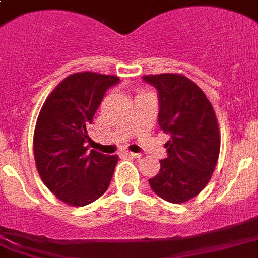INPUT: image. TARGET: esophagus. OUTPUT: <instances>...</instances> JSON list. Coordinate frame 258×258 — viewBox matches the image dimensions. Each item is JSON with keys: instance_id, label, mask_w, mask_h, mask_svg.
I'll return each mask as SVG.
<instances>
[{"instance_id": "obj_1", "label": "esophagus", "mask_w": 258, "mask_h": 258, "mask_svg": "<svg viewBox=\"0 0 258 258\" xmlns=\"http://www.w3.org/2000/svg\"><path fill=\"white\" fill-rule=\"evenodd\" d=\"M122 154L126 155V157H132V158H140L141 154H139V153H132V152H128V150H123L122 152Z\"/></svg>"}]
</instances>
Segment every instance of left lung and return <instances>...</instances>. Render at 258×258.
<instances>
[{"instance_id": "left-lung-1", "label": "left lung", "mask_w": 258, "mask_h": 258, "mask_svg": "<svg viewBox=\"0 0 258 258\" xmlns=\"http://www.w3.org/2000/svg\"><path fill=\"white\" fill-rule=\"evenodd\" d=\"M159 97L158 123L171 136L167 158L149 180L155 194L171 203H184L208 184L220 153V132L212 104L196 83L182 74L144 76Z\"/></svg>"}]
</instances>
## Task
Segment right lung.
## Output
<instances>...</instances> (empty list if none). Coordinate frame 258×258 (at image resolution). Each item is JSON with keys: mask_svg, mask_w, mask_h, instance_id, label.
<instances>
[{"mask_svg": "<svg viewBox=\"0 0 258 258\" xmlns=\"http://www.w3.org/2000/svg\"><path fill=\"white\" fill-rule=\"evenodd\" d=\"M119 78L95 72L68 76L48 95L33 136L37 171L56 198L83 207L100 198L113 177L118 155L89 150V126L106 90Z\"/></svg>", "mask_w": 258, "mask_h": 258, "instance_id": "1", "label": "right lung"}]
</instances>
